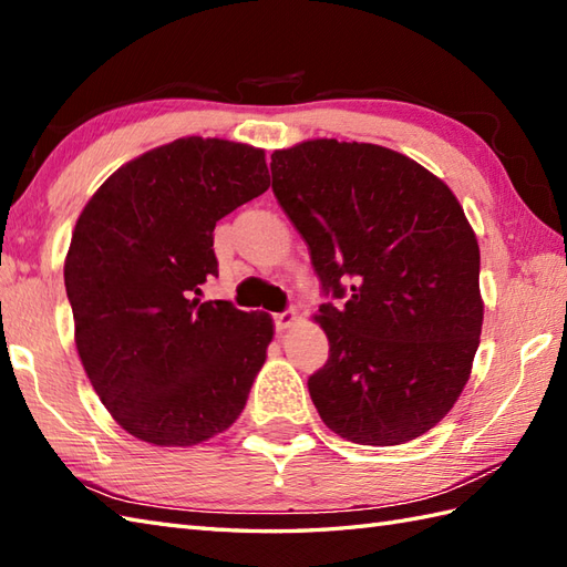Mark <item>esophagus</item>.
Returning <instances> with one entry per match:
<instances>
[{"mask_svg": "<svg viewBox=\"0 0 567 567\" xmlns=\"http://www.w3.org/2000/svg\"><path fill=\"white\" fill-rule=\"evenodd\" d=\"M297 321H299L297 309H287L282 313H275V326H278V331H287V328H292Z\"/></svg>", "mask_w": 567, "mask_h": 567, "instance_id": "1", "label": "esophagus"}]
</instances>
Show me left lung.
<instances>
[{
	"label": "left lung",
	"mask_w": 567,
	"mask_h": 567,
	"mask_svg": "<svg viewBox=\"0 0 567 567\" xmlns=\"http://www.w3.org/2000/svg\"><path fill=\"white\" fill-rule=\"evenodd\" d=\"M272 190L326 292L331 358L309 377L326 427L393 446L452 411L481 343V251L456 195L379 144L307 140L272 152ZM350 284L346 290L342 285Z\"/></svg>",
	"instance_id": "1"
}]
</instances>
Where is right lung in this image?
<instances>
[{
	"label": "right lung",
	"instance_id": "obj_1",
	"mask_svg": "<svg viewBox=\"0 0 567 567\" xmlns=\"http://www.w3.org/2000/svg\"><path fill=\"white\" fill-rule=\"evenodd\" d=\"M268 186L266 150L181 137L123 164L79 215L64 258L74 343L133 437L193 446L241 415L275 323L197 295L217 278L215 224Z\"/></svg>",
	"mask_w": 567,
	"mask_h": 567
}]
</instances>
